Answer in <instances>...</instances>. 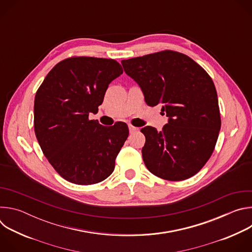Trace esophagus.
Listing matches in <instances>:
<instances>
[{
    "label": "esophagus",
    "mask_w": 252,
    "mask_h": 252,
    "mask_svg": "<svg viewBox=\"0 0 252 252\" xmlns=\"http://www.w3.org/2000/svg\"><path fill=\"white\" fill-rule=\"evenodd\" d=\"M128 129H129V132L132 133V132L137 131V130H138V127H135V126H131V125H128Z\"/></svg>",
    "instance_id": "esophagus-1"
}]
</instances>
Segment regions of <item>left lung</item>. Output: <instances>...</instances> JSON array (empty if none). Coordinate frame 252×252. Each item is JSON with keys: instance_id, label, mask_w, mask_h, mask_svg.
<instances>
[{"instance_id": "left-lung-1", "label": "left lung", "mask_w": 252, "mask_h": 252, "mask_svg": "<svg viewBox=\"0 0 252 252\" xmlns=\"http://www.w3.org/2000/svg\"><path fill=\"white\" fill-rule=\"evenodd\" d=\"M148 105L159 104L168 117L162 130L141 128L143 162L155 175L179 182L209 159L221 121L217 90L206 71L187 55L162 51L122 61Z\"/></svg>"}]
</instances>
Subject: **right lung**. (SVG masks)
I'll return each mask as SVG.
<instances>
[{
    "label": "right lung",
    "instance_id": "obj_1",
    "mask_svg": "<svg viewBox=\"0 0 252 252\" xmlns=\"http://www.w3.org/2000/svg\"><path fill=\"white\" fill-rule=\"evenodd\" d=\"M122 74L115 60L68 58L51 69L35 94V136L49 162L71 184H97L115 169L128 127L123 122L103 126L89 115L98 110L107 87Z\"/></svg>",
    "mask_w": 252,
    "mask_h": 252
}]
</instances>
